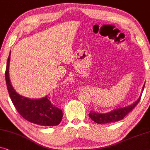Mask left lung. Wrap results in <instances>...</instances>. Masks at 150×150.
Returning a JSON list of instances; mask_svg holds the SVG:
<instances>
[{
  "label": "left lung",
  "mask_w": 150,
  "mask_h": 150,
  "mask_svg": "<svg viewBox=\"0 0 150 150\" xmlns=\"http://www.w3.org/2000/svg\"><path fill=\"white\" fill-rule=\"evenodd\" d=\"M144 87L145 84L143 85V90L144 89ZM141 97V95L139 97L138 100L135 101L131 105L123 107V108L116 109L115 110L111 111V112L107 113H98L94 112V111H90L89 113V117L97 124H107L120 121V120L123 119L128 113H130L135 107L136 105L140 101Z\"/></svg>",
  "instance_id": "8db88e82"
}]
</instances>
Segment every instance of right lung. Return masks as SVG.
Masks as SVG:
<instances>
[{
    "label": "right lung",
    "instance_id": "right-lung-1",
    "mask_svg": "<svg viewBox=\"0 0 150 150\" xmlns=\"http://www.w3.org/2000/svg\"><path fill=\"white\" fill-rule=\"evenodd\" d=\"M10 54L5 71L6 84L13 104L16 110L27 121L43 126H57L62 119V111L52 104L47 96L30 99L18 94L12 87L9 76Z\"/></svg>",
    "mask_w": 150,
    "mask_h": 150
}]
</instances>
